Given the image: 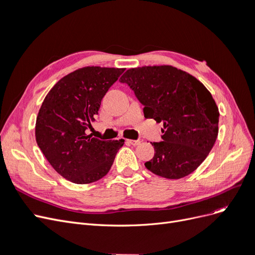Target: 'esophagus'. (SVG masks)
<instances>
[{
    "label": "esophagus",
    "instance_id": "obj_1",
    "mask_svg": "<svg viewBox=\"0 0 255 255\" xmlns=\"http://www.w3.org/2000/svg\"><path fill=\"white\" fill-rule=\"evenodd\" d=\"M127 142H128V143H129V144L134 145V146H136V145H138V144L140 143V140H133V139H128V140H127Z\"/></svg>",
    "mask_w": 255,
    "mask_h": 255
}]
</instances>
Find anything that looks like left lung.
<instances>
[{
    "label": "left lung",
    "mask_w": 255,
    "mask_h": 255,
    "mask_svg": "<svg viewBox=\"0 0 255 255\" xmlns=\"http://www.w3.org/2000/svg\"><path fill=\"white\" fill-rule=\"evenodd\" d=\"M144 106L145 118L163 122V141L151 142L154 157L145 168L166 179L194 172L218 135L219 111L211 92L195 76L172 66L128 69L120 78Z\"/></svg>",
    "instance_id": "left-lung-1"
}]
</instances>
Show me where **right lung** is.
Returning <instances> with one entry per match:
<instances>
[{"label":"right lung","mask_w":255,"mask_h":255,"mask_svg":"<svg viewBox=\"0 0 255 255\" xmlns=\"http://www.w3.org/2000/svg\"><path fill=\"white\" fill-rule=\"evenodd\" d=\"M126 69L84 67L60 79L38 113V146L61 176L75 184L102 179L125 139L100 140L87 135L107 90Z\"/></svg>","instance_id":"add662e5"}]
</instances>
